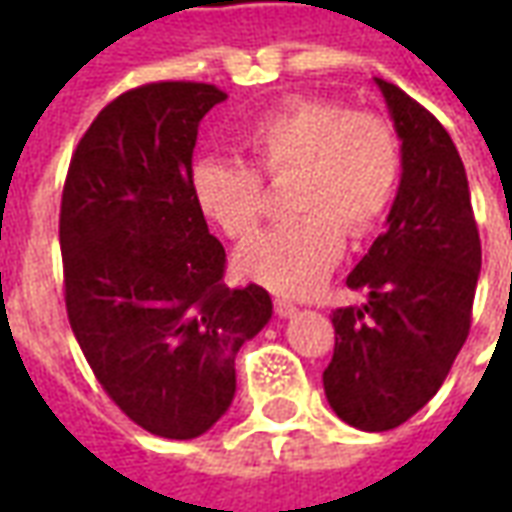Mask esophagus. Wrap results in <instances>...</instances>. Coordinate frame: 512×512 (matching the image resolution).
Wrapping results in <instances>:
<instances>
[{"instance_id": "34e87169", "label": "esophagus", "mask_w": 512, "mask_h": 512, "mask_svg": "<svg viewBox=\"0 0 512 512\" xmlns=\"http://www.w3.org/2000/svg\"><path fill=\"white\" fill-rule=\"evenodd\" d=\"M274 310H277L279 318H290V315H296V312H299V307L288 299H274Z\"/></svg>"}]
</instances>
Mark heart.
I'll return each mask as SVG.
<instances>
[{
    "label": "heart",
    "instance_id": "heart-1",
    "mask_svg": "<svg viewBox=\"0 0 512 512\" xmlns=\"http://www.w3.org/2000/svg\"><path fill=\"white\" fill-rule=\"evenodd\" d=\"M241 147L252 167L227 158L194 164L191 200L227 238L244 241L266 205L260 178H293L288 205L299 219L241 246L235 271L282 296H310L340 263L345 233L370 235L395 200V128L329 98H293L246 128Z\"/></svg>",
    "mask_w": 512,
    "mask_h": 512
}]
</instances>
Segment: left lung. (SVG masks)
Segmentation results:
<instances>
[{
	"instance_id": "left-lung-1",
	"label": "left lung",
	"mask_w": 512,
	"mask_h": 512,
	"mask_svg": "<svg viewBox=\"0 0 512 512\" xmlns=\"http://www.w3.org/2000/svg\"><path fill=\"white\" fill-rule=\"evenodd\" d=\"M400 136V186L386 230L348 274L362 307L332 312L323 389L334 414L367 433L403 425L439 392L472 326L480 233L466 169L436 117L376 79Z\"/></svg>"
}]
</instances>
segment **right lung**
Here are the masks:
<instances>
[{
	"instance_id": "1",
	"label": "right lung",
	"mask_w": 512,
	"mask_h": 512,
	"mask_svg": "<svg viewBox=\"0 0 512 512\" xmlns=\"http://www.w3.org/2000/svg\"><path fill=\"white\" fill-rule=\"evenodd\" d=\"M227 95L156 82L101 109L62 189L68 321L106 395L161 439H197L235 395V354L271 321L260 285H224L191 200L200 120Z\"/></svg>"
}]
</instances>
